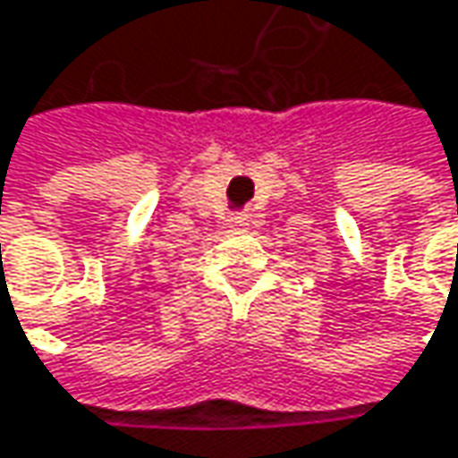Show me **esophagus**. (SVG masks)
Returning <instances> with one entry per match:
<instances>
[{
  "mask_svg": "<svg viewBox=\"0 0 458 458\" xmlns=\"http://www.w3.org/2000/svg\"><path fill=\"white\" fill-rule=\"evenodd\" d=\"M247 221H250V218H247L245 213H240V216H234V218H232V224H234V226H247Z\"/></svg>",
  "mask_w": 458,
  "mask_h": 458,
  "instance_id": "1",
  "label": "esophagus"
}]
</instances>
